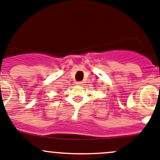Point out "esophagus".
<instances>
[{
    "label": "esophagus",
    "instance_id": "1",
    "mask_svg": "<svg viewBox=\"0 0 160 160\" xmlns=\"http://www.w3.org/2000/svg\"><path fill=\"white\" fill-rule=\"evenodd\" d=\"M76 83H77V85H83V82L82 81H77Z\"/></svg>",
    "mask_w": 160,
    "mask_h": 160
}]
</instances>
